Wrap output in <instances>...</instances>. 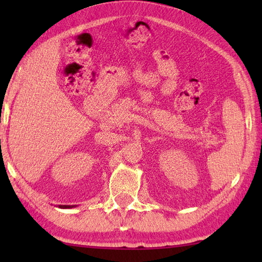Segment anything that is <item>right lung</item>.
I'll return each instance as SVG.
<instances>
[{"mask_svg":"<svg viewBox=\"0 0 262 262\" xmlns=\"http://www.w3.org/2000/svg\"><path fill=\"white\" fill-rule=\"evenodd\" d=\"M60 208H73L74 206H59Z\"/></svg>","mask_w":262,"mask_h":262,"instance_id":"1","label":"right lung"}]
</instances>
